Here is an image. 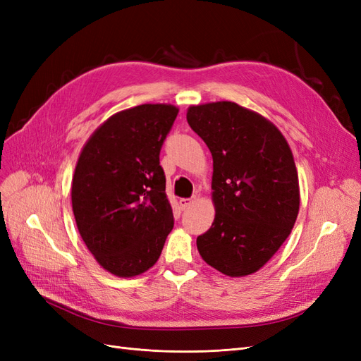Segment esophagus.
Returning <instances> with one entry per match:
<instances>
[{"label": "esophagus", "mask_w": 361, "mask_h": 361, "mask_svg": "<svg viewBox=\"0 0 361 361\" xmlns=\"http://www.w3.org/2000/svg\"><path fill=\"white\" fill-rule=\"evenodd\" d=\"M194 203V199H180L179 200V206L180 209H188V207Z\"/></svg>", "instance_id": "1"}]
</instances>
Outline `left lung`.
<instances>
[{"mask_svg": "<svg viewBox=\"0 0 361 361\" xmlns=\"http://www.w3.org/2000/svg\"><path fill=\"white\" fill-rule=\"evenodd\" d=\"M187 120L212 154L214 223L197 238L202 259L245 277L274 256L300 211L292 150L280 129L235 102L191 105Z\"/></svg>", "mask_w": 361, "mask_h": 361, "instance_id": "obj_1", "label": "left lung"}]
</instances>
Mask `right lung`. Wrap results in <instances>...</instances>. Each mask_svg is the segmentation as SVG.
<instances>
[{"label":"right lung","instance_id":"obj_1","mask_svg":"<svg viewBox=\"0 0 361 361\" xmlns=\"http://www.w3.org/2000/svg\"><path fill=\"white\" fill-rule=\"evenodd\" d=\"M178 113L171 104L118 111L94 129L76 161V227L97 264L116 277L154 267L173 228L159 150Z\"/></svg>","mask_w":361,"mask_h":361}]
</instances>
